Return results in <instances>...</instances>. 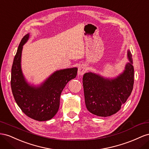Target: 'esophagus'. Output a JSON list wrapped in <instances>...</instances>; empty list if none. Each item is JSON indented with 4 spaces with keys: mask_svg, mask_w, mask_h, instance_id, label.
<instances>
[{
    "mask_svg": "<svg viewBox=\"0 0 149 149\" xmlns=\"http://www.w3.org/2000/svg\"><path fill=\"white\" fill-rule=\"evenodd\" d=\"M86 70H87V68L86 66L84 65H80L78 69V74L79 75H82L85 72H86Z\"/></svg>",
    "mask_w": 149,
    "mask_h": 149,
    "instance_id": "1",
    "label": "esophagus"
}]
</instances>
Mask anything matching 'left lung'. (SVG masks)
Segmentation results:
<instances>
[{
    "mask_svg": "<svg viewBox=\"0 0 149 149\" xmlns=\"http://www.w3.org/2000/svg\"><path fill=\"white\" fill-rule=\"evenodd\" d=\"M129 62L116 77L107 78L93 72L83 76L85 102L87 110L99 117H109L117 113L125 104L132 91L134 69L130 50H127Z\"/></svg>",
    "mask_w": 149,
    "mask_h": 149,
    "instance_id": "1",
    "label": "left lung"
}]
</instances>
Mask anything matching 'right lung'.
I'll return each mask as SVG.
<instances>
[{
    "instance_id": "obj_1",
    "label": "right lung",
    "mask_w": 149,
    "mask_h": 149,
    "mask_svg": "<svg viewBox=\"0 0 149 149\" xmlns=\"http://www.w3.org/2000/svg\"><path fill=\"white\" fill-rule=\"evenodd\" d=\"M25 35L18 47L11 70V88L17 104L29 117L38 121L52 118L59 109L61 94L66 84L75 79L77 68L54 72L39 86L29 83L21 68L23 45L29 39Z\"/></svg>"
}]
</instances>
